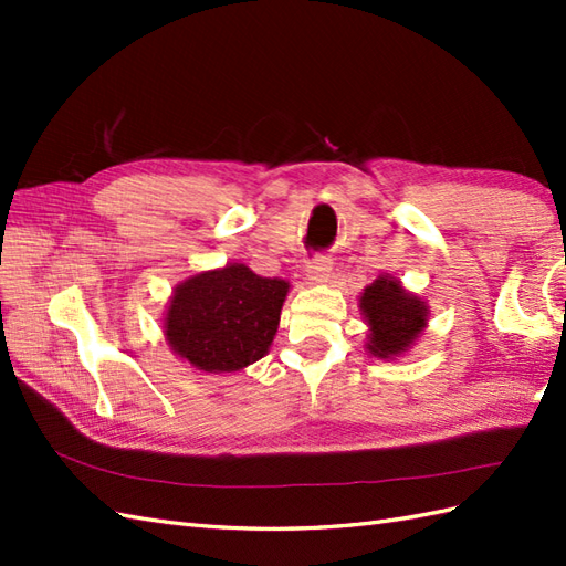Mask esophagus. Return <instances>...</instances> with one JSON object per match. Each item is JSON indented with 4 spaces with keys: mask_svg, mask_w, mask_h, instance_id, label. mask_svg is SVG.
Instances as JSON below:
<instances>
[{
    "mask_svg": "<svg viewBox=\"0 0 566 566\" xmlns=\"http://www.w3.org/2000/svg\"><path fill=\"white\" fill-rule=\"evenodd\" d=\"M306 274L311 282H328L331 280V258L314 255L306 264Z\"/></svg>",
    "mask_w": 566,
    "mask_h": 566,
    "instance_id": "34e87169",
    "label": "esophagus"
}]
</instances>
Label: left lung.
<instances>
[{"mask_svg": "<svg viewBox=\"0 0 566 566\" xmlns=\"http://www.w3.org/2000/svg\"><path fill=\"white\" fill-rule=\"evenodd\" d=\"M359 308L369 323V353L377 357H391L403 353L428 321V308L418 296L401 290L391 276H379L369 284Z\"/></svg>", "mask_w": 566, "mask_h": 566, "instance_id": "left-lung-1", "label": "left lung"}]
</instances>
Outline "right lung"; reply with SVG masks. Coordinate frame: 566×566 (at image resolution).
<instances>
[{
    "mask_svg": "<svg viewBox=\"0 0 566 566\" xmlns=\"http://www.w3.org/2000/svg\"><path fill=\"white\" fill-rule=\"evenodd\" d=\"M286 292L284 280L260 276L245 264L201 272L175 290L165 335L197 369L238 371L270 350Z\"/></svg>",
    "mask_w": 566,
    "mask_h": 566,
    "instance_id": "right-lung-1",
    "label": "right lung"
}]
</instances>
